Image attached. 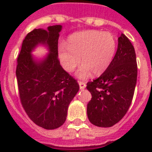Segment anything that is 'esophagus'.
<instances>
[{"label":"esophagus","mask_w":152,"mask_h":152,"mask_svg":"<svg viewBox=\"0 0 152 152\" xmlns=\"http://www.w3.org/2000/svg\"><path fill=\"white\" fill-rule=\"evenodd\" d=\"M79 85H80V88L81 90H83L86 88V83L84 82H82V81H79Z\"/></svg>","instance_id":"34e87169"}]
</instances>
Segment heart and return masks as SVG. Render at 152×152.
Listing matches in <instances>:
<instances>
[{
    "label": "heart",
    "mask_w": 152,
    "mask_h": 152,
    "mask_svg": "<svg viewBox=\"0 0 152 152\" xmlns=\"http://www.w3.org/2000/svg\"><path fill=\"white\" fill-rule=\"evenodd\" d=\"M66 45H61L58 48L62 66L71 72L81 61L76 75L86 78L91 72L94 76H99L108 69L115 55L117 42L110 32L88 30L70 35Z\"/></svg>",
    "instance_id": "heart-1"
}]
</instances>
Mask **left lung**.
Returning <instances> with one entry per match:
<instances>
[{"instance_id": "8db88e82", "label": "left lung", "mask_w": 152, "mask_h": 152, "mask_svg": "<svg viewBox=\"0 0 152 152\" xmlns=\"http://www.w3.org/2000/svg\"><path fill=\"white\" fill-rule=\"evenodd\" d=\"M137 79L134 47L125 34H121L110 65L99 78L87 83L92 95L87 107L90 122L107 128L121 120L132 102Z\"/></svg>"}]
</instances>
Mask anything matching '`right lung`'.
I'll return each instance as SVG.
<instances>
[{"label": "right lung", "instance_id": "1", "mask_svg": "<svg viewBox=\"0 0 152 152\" xmlns=\"http://www.w3.org/2000/svg\"><path fill=\"white\" fill-rule=\"evenodd\" d=\"M61 29V25H53L47 30H33L23 41L17 58L15 74L21 104L31 120L46 129H55L64 124L69 104L80 89L58 60ZM39 45L46 46L49 52L42 59L32 55Z\"/></svg>", "mask_w": 152, "mask_h": 152}]
</instances>
